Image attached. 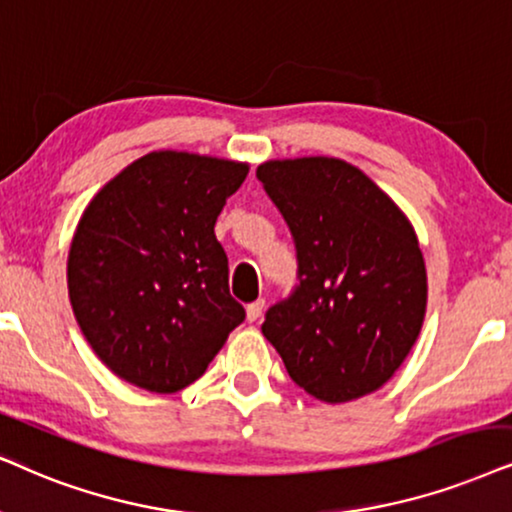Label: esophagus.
<instances>
[{"mask_svg":"<svg viewBox=\"0 0 512 512\" xmlns=\"http://www.w3.org/2000/svg\"><path fill=\"white\" fill-rule=\"evenodd\" d=\"M264 300H255V302H250L248 304V321L252 323V321H257L262 316V312H264Z\"/></svg>","mask_w":512,"mask_h":512,"instance_id":"esophagus-1","label":"esophagus"}]
</instances>
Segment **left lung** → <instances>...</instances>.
<instances>
[{
	"mask_svg": "<svg viewBox=\"0 0 512 512\" xmlns=\"http://www.w3.org/2000/svg\"><path fill=\"white\" fill-rule=\"evenodd\" d=\"M297 250V286L262 333L290 378L340 404L383 387L409 357L428 307L416 231L397 203L340 158L257 167Z\"/></svg>",
	"mask_w": 512,
	"mask_h": 512,
	"instance_id": "left-lung-1",
	"label": "left lung"
}]
</instances>
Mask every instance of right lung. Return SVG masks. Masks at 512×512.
Masks as SVG:
<instances>
[{
	"label": "right lung",
	"instance_id": "obj_1",
	"mask_svg": "<svg viewBox=\"0 0 512 512\" xmlns=\"http://www.w3.org/2000/svg\"><path fill=\"white\" fill-rule=\"evenodd\" d=\"M248 170L236 160L153 151L82 212L68 252V295L82 335L118 378L177 392L243 323L215 222Z\"/></svg>",
	"mask_w": 512,
	"mask_h": 512
}]
</instances>
